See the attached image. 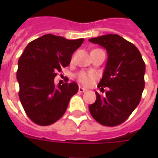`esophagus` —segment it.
Here are the masks:
<instances>
[{"label":"esophagus","mask_w":158,"mask_h":158,"mask_svg":"<svg viewBox=\"0 0 158 158\" xmlns=\"http://www.w3.org/2000/svg\"><path fill=\"white\" fill-rule=\"evenodd\" d=\"M87 89H84V88H83V87H79V93H84V92H86Z\"/></svg>","instance_id":"esophagus-1"}]
</instances>
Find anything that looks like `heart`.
Segmentation results:
<instances>
[{
  "label": "heart",
  "mask_w": 158,
  "mask_h": 158,
  "mask_svg": "<svg viewBox=\"0 0 158 158\" xmlns=\"http://www.w3.org/2000/svg\"><path fill=\"white\" fill-rule=\"evenodd\" d=\"M76 79L80 84L88 86V85H90L94 79H96V74L93 72L81 71L77 74Z\"/></svg>",
  "instance_id": "obj_1"
}]
</instances>
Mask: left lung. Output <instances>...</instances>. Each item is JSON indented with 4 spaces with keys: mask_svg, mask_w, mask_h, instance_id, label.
<instances>
[{
    "mask_svg": "<svg viewBox=\"0 0 158 158\" xmlns=\"http://www.w3.org/2000/svg\"><path fill=\"white\" fill-rule=\"evenodd\" d=\"M107 52L108 58L102 79L96 92V101L89 106L92 116L101 125L116 126L127 120L139 104L145 86V63L133 43L117 34H106L89 39Z\"/></svg>",
    "mask_w": 158,
    "mask_h": 158,
    "instance_id": "1",
    "label": "left lung"
}]
</instances>
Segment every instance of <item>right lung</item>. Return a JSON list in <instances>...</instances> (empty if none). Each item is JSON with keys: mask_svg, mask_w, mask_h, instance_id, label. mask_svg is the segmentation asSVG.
Returning <instances> with one entry per match:
<instances>
[{"mask_svg": "<svg viewBox=\"0 0 158 158\" xmlns=\"http://www.w3.org/2000/svg\"><path fill=\"white\" fill-rule=\"evenodd\" d=\"M84 40L46 34L28 43L19 57V98L27 115L37 125L45 126L57 121L77 94L75 82L56 86L54 78L69 65L72 54Z\"/></svg>", "mask_w": 158, "mask_h": 158, "instance_id": "1", "label": "right lung"}]
</instances>
